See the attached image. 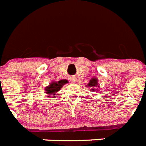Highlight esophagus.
I'll return each instance as SVG.
<instances>
[{
  "label": "esophagus",
  "mask_w": 146,
  "mask_h": 146,
  "mask_svg": "<svg viewBox=\"0 0 146 146\" xmlns=\"http://www.w3.org/2000/svg\"><path fill=\"white\" fill-rule=\"evenodd\" d=\"M70 81L72 82H73V83H75L76 82H77V78H76L75 76H72V77H70Z\"/></svg>",
  "instance_id": "obj_1"
}]
</instances>
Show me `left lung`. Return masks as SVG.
Here are the masks:
<instances>
[{"label": "left lung", "instance_id": "1", "mask_svg": "<svg viewBox=\"0 0 146 146\" xmlns=\"http://www.w3.org/2000/svg\"><path fill=\"white\" fill-rule=\"evenodd\" d=\"M97 82H98L97 80L93 78V79H91V80H90V82H89V83L88 84V86H90V87L94 88V87H95V86H96V85H97ZM91 90H93V91H94V89L92 88Z\"/></svg>", "mask_w": 146, "mask_h": 146}]
</instances>
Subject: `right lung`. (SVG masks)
Masks as SVG:
<instances>
[{
    "instance_id": "obj_1",
    "label": "right lung",
    "mask_w": 146,
    "mask_h": 146,
    "mask_svg": "<svg viewBox=\"0 0 146 146\" xmlns=\"http://www.w3.org/2000/svg\"><path fill=\"white\" fill-rule=\"evenodd\" d=\"M67 82H68V81L66 80H61L58 82H52V83H50V86L45 88V92L50 94V95H51V94L55 95V93L60 91L62 86Z\"/></svg>"
}]
</instances>
